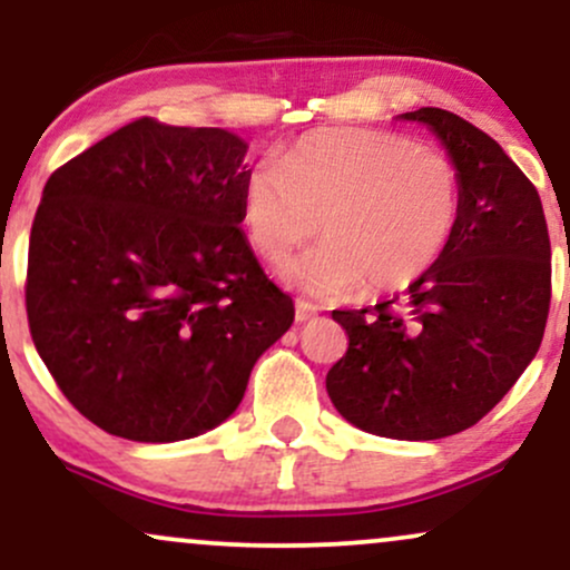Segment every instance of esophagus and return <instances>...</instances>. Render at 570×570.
Instances as JSON below:
<instances>
[{
	"label": "esophagus",
	"mask_w": 570,
	"mask_h": 570,
	"mask_svg": "<svg viewBox=\"0 0 570 570\" xmlns=\"http://www.w3.org/2000/svg\"><path fill=\"white\" fill-rule=\"evenodd\" d=\"M318 311H322V307L307 303V299H303V297L294 299V316H297V322H307V318L316 316Z\"/></svg>",
	"instance_id": "esophagus-1"
}]
</instances>
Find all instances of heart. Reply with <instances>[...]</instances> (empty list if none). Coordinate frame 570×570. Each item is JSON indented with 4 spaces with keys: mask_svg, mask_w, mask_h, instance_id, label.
Here are the masks:
<instances>
[{
    "mask_svg": "<svg viewBox=\"0 0 570 570\" xmlns=\"http://www.w3.org/2000/svg\"><path fill=\"white\" fill-rule=\"evenodd\" d=\"M458 217L453 160L394 130H316L244 181L246 235L265 259L303 246L322 219L324 244L281 267L322 297L404 289L442 257Z\"/></svg>",
    "mask_w": 570,
    "mask_h": 570,
    "instance_id": "1",
    "label": "heart"
}]
</instances>
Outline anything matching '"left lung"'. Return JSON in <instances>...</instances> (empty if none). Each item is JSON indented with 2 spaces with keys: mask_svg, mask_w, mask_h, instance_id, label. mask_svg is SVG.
Instances as JSON below:
<instances>
[{
  "mask_svg": "<svg viewBox=\"0 0 570 570\" xmlns=\"http://www.w3.org/2000/svg\"><path fill=\"white\" fill-rule=\"evenodd\" d=\"M440 136L461 176V217L404 297L332 311L348 351L326 391L353 426L426 442L472 429L539 351L552 299L541 198L512 158L448 109L402 115Z\"/></svg>",
  "mask_w": 570,
  "mask_h": 570,
  "instance_id": "left-lung-1",
  "label": "left lung"
}]
</instances>
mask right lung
<instances>
[{
	"instance_id": "1",
	"label": "right lung",
	"mask_w": 570,
	"mask_h": 570,
	"mask_svg": "<svg viewBox=\"0 0 570 570\" xmlns=\"http://www.w3.org/2000/svg\"><path fill=\"white\" fill-rule=\"evenodd\" d=\"M246 144L139 117L50 174L26 271L31 340L107 434L179 442L244 399L294 303L254 257Z\"/></svg>"
}]
</instances>
